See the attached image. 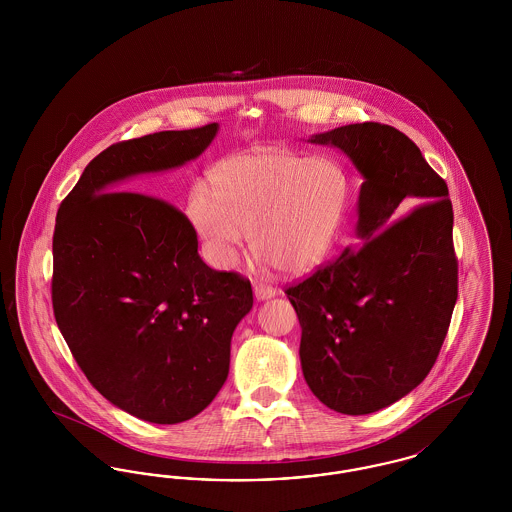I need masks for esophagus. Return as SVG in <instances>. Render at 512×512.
Segmentation results:
<instances>
[{"label":"esophagus","mask_w":512,"mask_h":512,"mask_svg":"<svg viewBox=\"0 0 512 512\" xmlns=\"http://www.w3.org/2000/svg\"><path fill=\"white\" fill-rule=\"evenodd\" d=\"M253 293H255L257 301H267V299H272V297H274L278 292H276L274 288H270V286L255 284V286H253Z\"/></svg>","instance_id":"esophagus-1"}]
</instances>
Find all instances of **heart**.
<instances>
[{
  "instance_id": "heart-1",
  "label": "heart",
  "mask_w": 512,
  "mask_h": 512,
  "mask_svg": "<svg viewBox=\"0 0 512 512\" xmlns=\"http://www.w3.org/2000/svg\"><path fill=\"white\" fill-rule=\"evenodd\" d=\"M197 184L188 215L213 265L232 268L251 234L263 265L303 274L330 253L347 209L349 182L326 155L265 149L230 157Z\"/></svg>"
}]
</instances>
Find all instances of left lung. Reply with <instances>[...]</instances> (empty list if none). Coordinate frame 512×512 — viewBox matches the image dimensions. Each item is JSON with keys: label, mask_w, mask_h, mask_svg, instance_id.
Listing matches in <instances>:
<instances>
[{"label": "left lung", "mask_w": 512, "mask_h": 512, "mask_svg": "<svg viewBox=\"0 0 512 512\" xmlns=\"http://www.w3.org/2000/svg\"><path fill=\"white\" fill-rule=\"evenodd\" d=\"M309 142L338 147L365 182L359 244L286 290L301 324V368L326 407L376 413L428 376L447 336L457 303L449 190L388 124H347Z\"/></svg>", "instance_id": "1"}]
</instances>
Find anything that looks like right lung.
Wrapping results in <instances>:
<instances>
[{"instance_id":"obj_1","label":"right lung","mask_w":512,"mask_h":512,"mask_svg":"<svg viewBox=\"0 0 512 512\" xmlns=\"http://www.w3.org/2000/svg\"><path fill=\"white\" fill-rule=\"evenodd\" d=\"M217 132L213 122L113 144L90 161L57 211V326L90 384L153 424L190 420L217 397L253 292L244 276L201 261L184 213L117 190L138 174L197 159Z\"/></svg>"}]
</instances>
